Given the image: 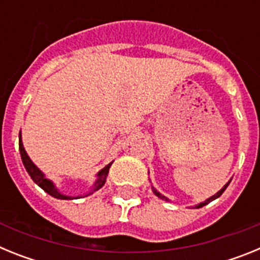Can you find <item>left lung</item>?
Returning a JSON list of instances; mask_svg holds the SVG:
<instances>
[{
    "label": "left lung",
    "mask_w": 260,
    "mask_h": 260,
    "mask_svg": "<svg viewBox=\"0 0 260 260\" xmlns=\"http://www.w3.org/2000/svg\"><path fill=\"white\" fill-rule=\"evenodd\" d=\"M229 182H231V181H229ZM229 182H228V183H226V185H225V186H224V187H222V189H221V190H220V191H217V192H216V194H215V195H213V197H211V198H208V199H207V201H204V202H202V203L197 204V206H195V208H201V207H203V206H206V204H208V203H210V202L215 201V199H216V198H219L220 195H221V194H222V192H224V191H225V189H226V187H228ZM152 191H153V194H155V195H156V197H158V198H160V199H164V201H168V198H167V197H164V195H162V194H160V192H158V191H157V190H156V189H153V187H152Z\"/></svg>",
    "instance_id": "1"
}]
</instances>
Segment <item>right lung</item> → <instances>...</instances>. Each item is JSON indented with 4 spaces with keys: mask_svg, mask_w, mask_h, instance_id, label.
Returning <instances> with one entry per match:
<instances>
[{
    "mask_svg": "<svg viewBox=\"0 0 260 260\" xmlns=\"http://www.w3.org/2000/svg\"><path fill=\"white\" fill-rule=\"evenodd\" d=\"M19 152H20V157H22L23 165H24V168H26L27 173L29 174V177L32 178V181H34L36 185L40 186L41 189L44 190L45 192H48V194L52 195V197H54V198L65 199V201L82 198V197H69V195L62 194L61 191H58V189H57L56 186H54V183H53L50 180H48L47 177H45V174L43 173V172H41L40 169H39V168L34 164V162H32V160L29 158V156L27 155L26 150H24V147H23V142H22V137H20V134H19ZM112 162H109L107 167H104L102 171L99 172L98 176H96L98 177V180H96L95 183H93L92 189H91V191L89 192H87L84 197H88V195H91L92 192L98 191L99 189H102L103 186H104L105 181H107V176H108V173H109V168H110V165H112Z\"/></svg>",
    "mask_w": 260,
    "mask_h": 260,
    "instance_id": "add662e5",
    "label": "right lung"
}]
</instances>
